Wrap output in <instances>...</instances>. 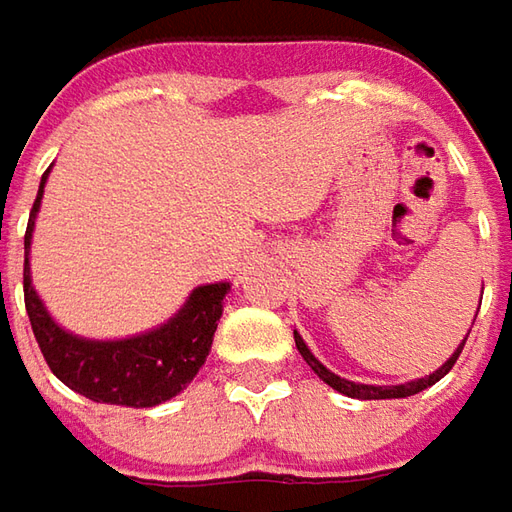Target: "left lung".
<instances>
[{"mask_svg": "<svg viewBox=\"0 0 512 512\" xmlns=\"http://www.w3.org/2000/svg\"><path fill=\"white\" fill-rule=\"evenodd\" d=\"M467 340V337H465ZM465 340H462V345L453 351V357H450L439 371H433L431 377L425 379H414V382H405V385H360V382H351V379H343L337 377V374H331L323 362L317 360L314 354L309 351V345L303 343V337L294 331V343H297V351H300V357L309 362L311 371L317 374V377L323 379L326 385H331L334 391H340V394H345V397H354V399H399V397H414V394H419V391H425L428 385H433V382H439V379L448 374L450 368H453V362L459 360V354H462V348H465Z\"/></svg>", "mask_w": 512, "mask_h": 512, "instance_id": "1", "label": "left lung"}]
</instances>
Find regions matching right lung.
<instances>
[{
    "instance_id": "1",
    "label": "right lung",
    "mask_w": 512,
    "mask_h": 512,
    "mask_svg": "<svg viewBox=\"0 0 512 512\" xmlns=\"http://www.w3.org/2000/svg\"><path fill=\"white\" fill-rule=\"evenodd\" d=\"M45 178L39 184V195L30 209L25 249L30 246L33 218L39 212ZM226 291H229V283L198 286L189 294L184 309L169 323L141 337L110 340V343L81 340L50 320L39 294L30 286L25 255V309L33 337L45 354V362L67 388L79 391L81 397L107 402V405L152 408L181 394L192 377L201 371L203 360L212 348Z\"/></svg>"
}]
</instances>
